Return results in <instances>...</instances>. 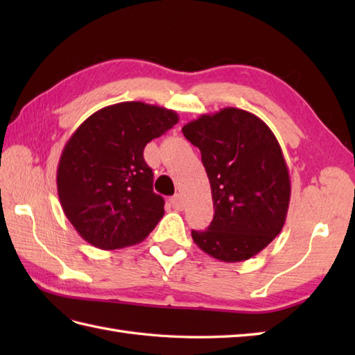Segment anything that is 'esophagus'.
Masks as SVG:
<instances>
[{
  "instance_id": "1",
  "label": "esophagus",
  "mask_w": 355,
  "mask_h": 355,
  "mask_svg": "<svg viewBox=\"0 0 355 355\" xmlns=\"http://www.w3.org/2000/svg\"><path fill=\"white\" fill-rule=\"evenodd\" d=\"M171 206L175 209V210H183L184 209V201L182 198V195H175V197L171 198Z\"/></svg>"
}]
</instances>
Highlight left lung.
<instances>
[{
  "instance_id": "1",
  "label": "left lung",
  "mask_w": 355,
  "mask_h": 355,
  "mask_svg": "<svg viewBox=\"0 0 355 355\" xmlns=\"http://www.w3.org/2000/svg\"><path fill=\"white\" fill-rule=\"evenodd\" d=\"M201 153L214 200L207 230H192L202 252L224 262L253 258L281 233L291 183L282 149L252 112L223 108L183 126Z\"/></svg>"
}]
</instances>
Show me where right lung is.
<instances>
[{
    "instance_id": "1",
    "label": "right lung",
    "mask_w": 355,
    "mask_h": 355,
    "mask_svg": "<svg viewBox=\"0 0 355 355\" xmlns=\"http://www.w3.org/2000/svg\"><path fill=\"white\" fill-rule=\"evenodd\" d=\"M178 122V114L145 102L110 105L73 132L58 164V195L65 216L87 243L102 248L141 243L164 215L154 193L148 143Z\"/></svg>"
}]
</instances>
